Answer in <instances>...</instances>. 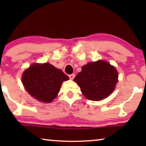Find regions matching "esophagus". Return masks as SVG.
Returning a JSON list of instances; mask_svg holds the SVG:
<instances>
[{
    "instance_id": "esophagus-1",
    "label": "esophagus",
    "mask_w": 146,
    "mask_h": 146,
    "mask_svg": "<svg viewBox=\"0 0 146 146\" xmlns=\"http://www.w3.org/2000/svg\"><path fill=\"white\" fill-rule=\"evenodd\" d=\"M68 76L70 78V79L73 80L74 78V77H75V74H70Z\"/></svg>"
}]
</instances>
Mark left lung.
Masks as SVG:
<instances>
[{
  "mask_svg": "<svg viewBox=\"0 0 146 146\" xmlns=\"http://www.w3.org/2000/svg\"><path fill=\"white\" fill-rule=\"evenodd\" d=\"M118 74L108 62L98 60L83 66L74 78L84 96L90 100L98 101L107 98L114 90Z\"/></svg>",
  "mask_w": 146,
  "mask_h": 146,
  "instance_id": "left-lung-1",
  "label": "left lung"
}]
</instances>
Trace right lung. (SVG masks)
Wrapping results in <instances>:
<instances>
[{"label":"right lung","mask_w":146,"mask_h":146,"mask_svg":"<svg viewBox=\"0 0 146 146\" xmlns=\"http://www.w3.org/2000/svg\"><path fill=\"white\" fill-rule=\"evenodd\" d=\"M69 78L49 63L35 64L24 72L22 80L26 90L36 99L51 102L60 92L64 81Z\"/></svg>","instance_id":"right-lung-1"}]
</instances>
